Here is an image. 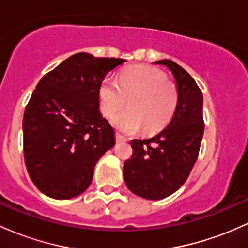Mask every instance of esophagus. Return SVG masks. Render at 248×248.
<instances>
[{
  "label": "esophagus",
  "mask_w": 248,
  "mask_h": 248,
  "mask_svg": "<svg viewBox=\"0 0 248 248\" xmlns=\"http://www.w3.org/2000/svg\"><path fill=\"white\" fill-rule=\"evenodd\" d=\"M115 138H116V142H127V141H128V139H127L126 137H124V135H121V134H119V133H116V135H115Z\"/></svg>",
  "instance_id": "obj_1"
}]
</instances>
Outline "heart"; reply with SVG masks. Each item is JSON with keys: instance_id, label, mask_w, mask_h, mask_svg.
I'll list each match as a JSON object with an SVG mask.
<instances>
[{"instance_id": "b5f03b06", "label": "heart", "mask_w": 248, "mask_h": 248, "mask_svg": "<svg viewBox=\"0 0 248 248\" xmlns=\"http://www.w3.org/2000/svg\"><path fill=\"white\" fill-rule=\"evenodd\" d=\"M101 111L113 118V126L124 134H133L145 127L146 132L164 128L175 113L179 93L175 83L166 80L161 70L149 66H133L122 70L119 80L105 78L99 88Z\"/></svg>"}]
</instances>
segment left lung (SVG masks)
I'll return each instance as SVG.
<instances>
[{"label": "left lung", "instance_id": "obj_1", "mask_svg": "<svg viewBox=\"0 0 248 248\" xmlns=\"http://www.w3.org/2000/svg\"><path fill=\"white\" fill-rule=\"evenodd\" d=\"M172 73L179 101L172 120L159 134L130 141L132 157L124 161L128 189L148 200H160L176 192L188 178L198 159L203 135V97L197 82L170 60H159Z\"/></svg>", "mask_w": 248, "mask_h": 248}]
</instances>
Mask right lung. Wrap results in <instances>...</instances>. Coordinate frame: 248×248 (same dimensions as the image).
Listing matches in <instances>:
<instances>
[{"instance_id":"1","label":"right lung","mask_w":248,"mask_h":248,"mask_svg":"<svg viewBox=\"0 0 248 248\" xmlns=\"http://www.w3.org/2000/svg\"><path fill=\"white\" fill-rule=\"evenodd\" d=\"M126 60L78 53L40 80L23 116L24 162L39 190L58 200L89 187L115 132L100 111L105 76Z\"/></svg>"}]
</instances>
